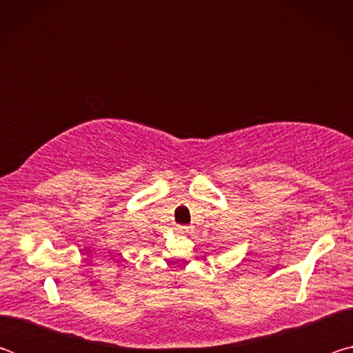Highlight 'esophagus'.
I'll use <instances>...</instances> for the list:
<instances>
[{"instance_id": "34e87169", "label": "esophagus", "mask_w": 353, "mask_h": 353, "mask_svg": "<svg viewBox=\"0 0 353 353\" xmlns=\"http://www.w3.org/2000/svg\"><path fill=\"white\" fill-rule=\"evenodd\" d=\"M176 230H177V234H190L191 227H188V225H177Z\"/></svg>"}]
</instances>
